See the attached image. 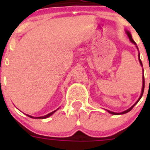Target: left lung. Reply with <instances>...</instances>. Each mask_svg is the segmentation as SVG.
Listing matches in <instances>:
<instances>
[{"instance_id": "1", "label": "left lung", "mask_w": 150, "mask_h": 150, "mask_svg": "<svg viewBox=\"0 0 150 150\" xmlns=\"http://www.w3.org/2000/svg\"><path fill=\"white\" fill-rule=\"evenodd\" d=\"M125 33H126V34L128 35V38H129L130 41H131L132 43H134V44L135 45V46L137 47V50H138V47H137V44H136V43H135L134 41V40L132 39V34H131V33H130L129 31H128V30H125ZM138 51H139V50H138ZM138 59H139V62H140V65H141V67H143L142 62H141V61H140V52L138 53ZM143 72H144V69H143ZM144 75H143V86H142V90H141V94H140V98H138V100L135 102V104H134V105H132V107H130V108H128V110H125V111H123V112H112V111L108 110H106L109 112V113H110V114H112V115H122V114H125V113H127V112H128L129 111L132 110V108H133V107H134V106L136 105L137 103H138V101L140 100V98H142V95H143V94H144Z\"/></svg>"}]
</instances>
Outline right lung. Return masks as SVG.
I'll use <instances>...</instances> for the list:
<instances>
[{"mask_svg": "<svg viewBox=\"0 0 150 150\" xmlns=\"http://www.w3.org/2000/svg\"><path fill=\"white\" fill-rule=\"evenodd\" d=\"M58 109H59V108H58ZM58 109H57V110H58ZM57 110H55L52 111V112H50V113H49V114L45 115V116H39V117H37V116H30V115H27V116H29V117H30V118H33V119H46V118H48V117H50V116H52V115L53 114L54 112H56Z\"/></svg>", "mask_w": 150, "mask_h": 150, "instance_id": "add662e5", "label": "right lung"}]
</instances>
